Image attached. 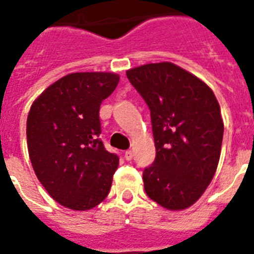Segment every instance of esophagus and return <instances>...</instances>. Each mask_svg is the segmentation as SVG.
<instances>
[{"label":"esophagus","mask_w":254,"mask_h":254,"mask_svg":"<svg viewBox=\"0 0 254 254\" xmlns=\"http://www.w3.org/2000/svg\"><path fill=\"white\" fill-rule=\"evenodd\" d=\"M125 158L126 160H132V158H133V152L131 151V150H128V151H126L125 152Z\"/></svg>","instance_id":"1"}]
</instances>
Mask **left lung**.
I'll list each match as a JSON object with an SVG mask.
<instances>
[{
	"label": "left lung",
	"mask_w": 254,
	"mask_h": 254,
	"mask_svg": "<svg viewBox=\"0 0 254 254\" xmlns=\"http://www.w3.org/2000/svg\"><path fill=\"white\" fill-rule=\"evenodd\" d=\"M126 75L151 114L156 158L143 170L145 192L167 210H186L205 193L219 164V102L206 82L172 62L133 67Z\"/></svg>",
	"instance_id": "1"
}]
</instances>
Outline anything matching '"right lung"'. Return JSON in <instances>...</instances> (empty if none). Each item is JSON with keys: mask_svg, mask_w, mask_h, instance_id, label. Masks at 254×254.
<instances>
[{"mask_svg": "<svg viewBox=\"0 0 254 254\" xmlns=\"http://www.w3.org/2000/svg\"><path fill=\"white\" fill-rule=\"evenodd\" d=\"M118 82L114 72L68 73L31 104L29 158L49 196L64 207L90 210L109 193L120 159L98 138L99 109Z\"/></svg>", "mask_w": 254, "mask_h": 254, "instance_id": "add662e5", "label": "right lung"}]
</instances>
